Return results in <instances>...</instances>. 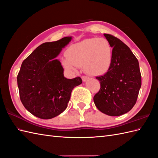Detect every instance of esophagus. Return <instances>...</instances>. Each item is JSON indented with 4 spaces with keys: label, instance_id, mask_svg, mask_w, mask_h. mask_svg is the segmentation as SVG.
I'll use <instances>...</instances> for the list:
<instances>
[{
    "label": "esophagus",
    "instance_id": "obj_1",
    "mask_svg": "<svg viewBox=\"0 0 158 158\" xmlns=\"http://www.w3.org/2000/svg\"><path fill=\"white\" fill-rule=\"evenodd\" d=\"M89 79V77H82V80L84 82L87 81H88Z\"/></svg>",
    "mask_w": 158,
    "mask_h": 158
}]
</instances>
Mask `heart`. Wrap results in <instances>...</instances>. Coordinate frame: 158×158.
<instances>
[{"label": "heart", "mask_w": 158, "mask_h": 158, "mask_svg": "<svg viewBox=\"0 0 158 158\" xmlns=\"http://www.w3.org/2000/svg\"><path fill=\"white\" fill-rule=\"evenodd\" d=\"M112 62V49L107 40L91 38L71 45L62 58L67 69L76 71V67L83 66L84 71L92 76L102 75L107 72Z\"/></svg>", "instance_id": "1"}]
</instances>
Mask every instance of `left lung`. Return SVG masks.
<instances>
[{
  "label": "left lung",
  "mask_w": 158,
  "mask_h": 158,
  "mask_svg": "<svg viewBox=\"0 0 158 158\" xmlns=\"http://www.w3.org/2000/svg\"><path fill=\"white\" fill-rule=\"evenodd\" d=\"M112 49V62L105 75L97 77L101 88L94 101L102 113L118 116L129 112L136 103L141 87L138 60L125 44L104 34Z\"/></svg>",
  "instance_id": "8db88e82"
}]
</instances>
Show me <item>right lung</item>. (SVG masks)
<instances>
[{
	"label": "right lung",
	"instance_id": "1",
	"mask_svg": "<svg viewBox=\"0 0 158 158\" xmlns=\"http://www.w3.org/2000/svg\"><path fill=\"white\" fill-rule=\"evenodd\" d=\"M71 36L45 42L25 58L17 75L22 104L27 110L42 119H50L67 107L72 90L82 83L79 77L67 79L64 69L56 58L71 41Z\"/></svg>",
	"mask_w": 158,
	"mask_h": 158
}]
</instances>
